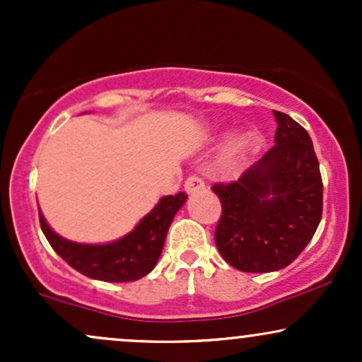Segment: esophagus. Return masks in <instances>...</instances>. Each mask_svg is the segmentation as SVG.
<instances>
[{"label":"esophagus","mask_w":362,"mask_h":362,"mask_svg":"<svg viewBox=\"0 0 362 362\" xmlns=\"http://www.w3.org/2000/svg\"><path fill=\"white\" fill-rule=\"evenodd\" d=\"M204 187H206V184L202 182V178H199L195 175H190L185 180V192L187 194H194V192H197V190H202Z\"/></svg>","instance_id":"obj_1"}]
</instances>
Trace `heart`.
<instances>
[{
    "mask_svg": "<svg viewBox=\"0 0 362 362\" xmlns=\"http://www.w3.org/2000/svg\"><path fill=\"white\" fill-rule=\"evenodd\" d=\"M245 149H247V143H245L243 139H235L233 143L228 146L226 151H224V155L221 158V167L224 170H233L238 167Z\"/></svg>",
    "mask_w": 362,
    "mask_h": 362,
    "instance_id": "obj_1",
    "label": "heart"
}]
</instances>
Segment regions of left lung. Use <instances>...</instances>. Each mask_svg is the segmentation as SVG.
I'll return each instance as SVG.
<instances>
[{
  "label": "left lung",
  "instance_id": "left-lung-1",
  "mask_svg": "<svg viewBox=\"0 0 362 362\" xmlns=\"http://www.w3.org/2000/svg\"><path fill=\"white\" fill-rule=\"evenodd\" d=\"M274 117L276 146L238 180L213 185L223 206L216 247L242 272L288 267L322 219L323 184L310 134L288 114L274 110Z\"/></svg>",
  "mask_w": 362,
  "mask_h": 362
}]
</instances>
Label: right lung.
Listing matches in <instances>:
<instances>
[{
  "mask_svg": "<svg viewBox=\"0 0 362 362\" xmlns=\"http://www.w3.org/2000/svg\"><path fill=\"white\" fill-rule=\"evenodd\" d=\"M187 194L165 195L134 230L109 243H76L62 238L39 211L40 228L54 252L74 271L105 282L138 281L155 269L173 218L185 204Z\"/></svg>",
  "mask_w": 362,
  "mask_h": 362,
  "instance_id": "right-lung-1",
  "label": "right lung"
}]
</instances>
